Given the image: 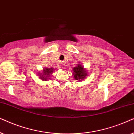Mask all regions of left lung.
<instances>
[{"label":"left lung","instance_id":"obj_1","mask_svg":"<svg viewBox=\"0 0 134 134\" xmlns=\"http://www.w3.org/2000/svg\"><path fill=\"white\" fill-rule=\"evenodd\" d=\"M72 72V75L74 76L73 77L75 80H78V81L85 79L88 76V70L84 68V67L81 64H80V62H78L77 65L73 68Z\"/></svg>","mask_w":134,"mask_h":134}]
</instances>
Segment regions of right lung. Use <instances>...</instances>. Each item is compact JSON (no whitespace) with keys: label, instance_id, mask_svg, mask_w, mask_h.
<instances>
[{"label":"right lung","instance_id":"add662e5","mask_svg":"<svg viewBox=\"0 0 134 134\" xmlns=\"http://www.w3.org/2000/svg\"><path fill=\"white\" fill-rule=\"evenodd\" d=\"M55 70L54 68L51 67V68H47V67H43V70L40 72H38V78L42 81H48L51 76V75L53 74Z\"/></svg>","mask_w":134,"mask_h":134}]
</instances>
